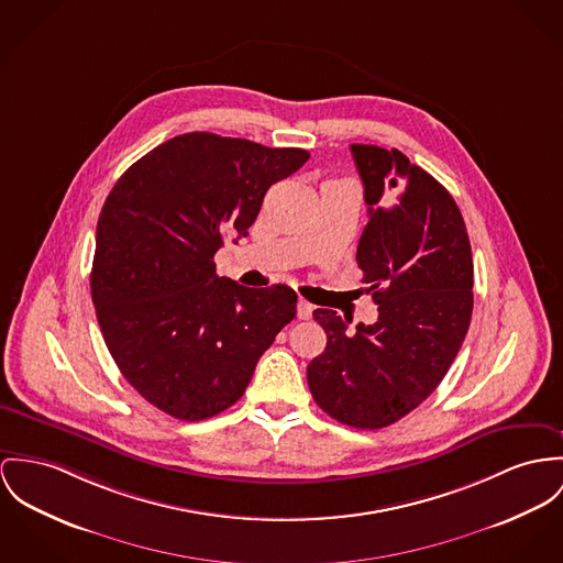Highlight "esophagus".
Wrapping results in <instances>:
<instances>
[{"label":"esophagus","mask_w":563,"mask_h":563,"mask_svg":"<svg viewBox=\"0 0 563 563\" xmlns=\"http://www.w3.org/2000/svg\"><path fill=\"white\" fill-rule=\"evenodd\" d=\"M310 314H312V303L300 300L298 302V317L300 319H310Z\"/></svg>","instance_id":"obj_1"}]
</instances>
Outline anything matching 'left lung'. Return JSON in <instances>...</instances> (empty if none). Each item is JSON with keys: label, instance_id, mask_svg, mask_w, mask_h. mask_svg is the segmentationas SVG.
<instances>
[{"label": "left lung", "instance_id": "1", "mask_svg": "<svg viewBox=\"0 0 563 563\" xmlns=\"http://www.w3.org/2000/svg\"><path fill=\"white\" fill-rule=\"evenodd\" d=\"M368 222L355 261L379 317L346 332L336 310L317 308L328 345L308 368L314 402L353 429H384L445 377L470 330L474 260L465 220L433 175L398 150L353 143Z\"/></svg>", "mask_w": 563, "mask_h": 563}]
</instances>
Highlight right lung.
<instances>
[{"instance_id": "1", "label": "right lung", "mask_w": 563, "mask_h": 563, "mask_svg": "<svg viewBox=\"0 0 563 563\" xmlns=\"http://www.w3.org/2000/svg\"><path fill=\"white\" fill-rule=\"evenodd\" d=\"M310 154L214 132L147 152L109 192L89 276L118 368L177 420L212 418L242 398L263 351L296 317L287 285L251 289L218 276L229 235L246 238L267 188Z\"/></svg>"}]
</instances>
